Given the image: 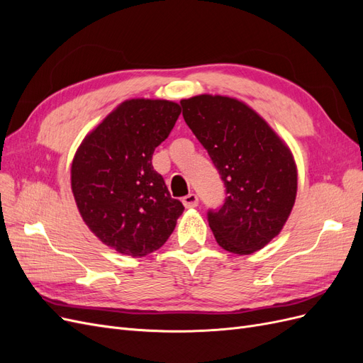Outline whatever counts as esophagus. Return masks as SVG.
I'll use <instances>...</instances> for the list:
<instances>
[{
    "mask_svg": "<svg viewBox=\"0 0 363 363\" xmlns=\"http://www.w3.org/2000/svg\"><path fill=\"white\" fill-rule=\"evenodd\" d=\"M182 201H183V206H184L186 208H192V207L199 206V196H196L195 194H189V195L183 196Z\"/></svg>",
    "mask_w": 363,
    "mask_h": 363,
    "instance_id": "esophagus-1",
    "label": "esophagus"
}]
</instances>
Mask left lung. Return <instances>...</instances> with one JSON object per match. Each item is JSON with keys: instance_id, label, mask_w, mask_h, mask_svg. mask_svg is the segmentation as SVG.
I'll list each match as a JSON object with an SVG mask.
<instances>
[{"instance_id": "left-lung-1", "label": "left lung", "mask_w": 363, "mask_h": 363, "mask_svg": "<svg viewBox=\"0 0 363 363\" xmlns=\"http://www.w3.org/2000/svg\"><path fill=\"white\" fill-rule=\"evenodd\" d=\"M180 104L225 184V203L208 212L218 245L239 256L259 251L281 232L295 204L298 174L291 148L236 98L201 94Z\"/></svg>"}]
</instances>
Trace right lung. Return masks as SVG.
Instances as JSON below:
<instances>
[{
  "label": "right lung",
  "instance_id": "1",
  "mask_svg": "<svg viewBox=\"0 0 363 363\" xmlns=\"http://www.w3.org/2000/svg\"><path fill=\"white\" fill-rule=\"evenodd\" d=\"M180 112L175 101L131 98L75 151L71 189L77 208L91 232L121 255L142 257L159 250L184 211L151 163Z\"/></svg>",
  "mask_w": 363,
  "mask_h": 363
}]
</instances>
